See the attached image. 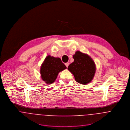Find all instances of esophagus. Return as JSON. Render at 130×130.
<instances>
[{
    "label": "esophagus",
    "instance_id": "obj_1",
    "mask_svg": "<svg viewBox=\"0 0 130 130\" xmlns=\"http://www.w3.org/2000/svg\"><path fill=\"white\" fill-rule=\"evenodd\" d=\"M65 65L66 66L67 68H68V66H69V62H67V63H65Z\"/></svg>",
    "mask_w": 130,
    "mask_h": 130
}]
</instances>
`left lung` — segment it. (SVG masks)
<instances>
[{
	"label": "left lung",
	"instance_id": "8db88e82",
	"mask_svg": "<svg viewBox=\"0 0 130 130\" xmlns=\"http://www.w3.org/2000/svg\"><path fill=\"white\" fill-rule=\"evenodd\" d=\"M74 61L68 69L74 74L76 82L86 85L93 79L95 72V66L92 58L87 54L77 51L73 56Z\"/></svg>",
	"mask_w": 130,
	"mask_h": 130
}]
</instances>
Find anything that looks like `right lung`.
<instances>
[{
    "label": "right lung",
    "mask_w": 130,
    "mask_h": 130,
    "mask_svg": "<svg viewBox=\"0 0 130 130\" xmlns=\"http://www.w3.org/2000/svg\"><path fill=\"white\" fill-rule=\"evenodd\" d=\"M66 69L60 58L48 56L41 66V77L47 84H51L56 80L58 73Z\"/></svg>",
    "instance_id": "obj_1"
}]
</instances>
